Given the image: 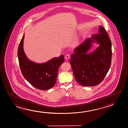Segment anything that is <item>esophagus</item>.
I'll return each instance as SVG.
<instances>
[{
  "mask_svg": "<svg viewBox=\"0 0 128 128\" xmlns=\"http://www.w3.org/2000/svg\"><path fill=\"white\" fill-rule=\"evenodd\" d=\"M70 54H67L65 56V58L67 60H68V58H70Z\"/></svg>",
  "mask_w": 128,
  "mask_h": 128,
  "instance_id": "obj_1",
  "label": "esophagus"
}]
</instances>
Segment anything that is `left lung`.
<instances>
[{
    "label": "left lung",
    "instance_id": "1",
    "mask_svg": "<svg viewBox=\"0 0 128 128\" xmlns=\"http://www.w3.org/2000/svg\"><path fill=\"white\" fill-rule=\"evenodd\" d=\"M99 46L94 52L86 53L92 42ZM70 63L76 80L85 86H93L104 80L110 68L112 57V44L105 29L100 26L98 34L87 38L74 50Z\"/></svg>",
    "mask_w": 128,
    "mask_h": 128
}]
</instances>
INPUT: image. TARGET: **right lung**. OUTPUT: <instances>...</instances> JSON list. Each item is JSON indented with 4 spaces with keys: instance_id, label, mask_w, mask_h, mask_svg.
Here are the masks:
<instances>
[{
    "instance_id": "1",
    "label": "right lung",
    "mask_w": 128,
    "mask_h": 128,
    "mask_svg": "<svg viewBox=\"0 0 128 128\" xmlns=\"http://www.w3.org/2000/svg\"><path fill=\"white\" fill-rule=\"evenodd\" d=\"M24 35L18 49V57L22 74L28 82L37 89L47 90L56 82L58 67L64 61V56L52 58L46 63L38 64L28 60L23 50Z\"/></svg>"
}]
</instances>
